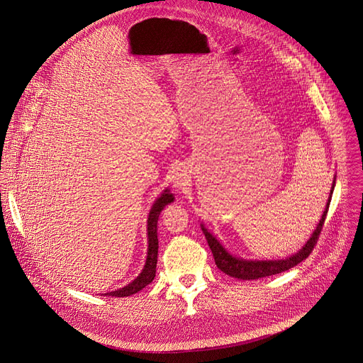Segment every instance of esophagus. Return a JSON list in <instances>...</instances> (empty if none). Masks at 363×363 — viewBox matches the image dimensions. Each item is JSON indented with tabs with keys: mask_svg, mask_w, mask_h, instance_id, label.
Segmentation results:
<instances>
[{
	"mask_svg": "<svg viewBox=\"0 0 363 363\" xmlns=\"http://www.w3.org/2000/svg\"><path fill=\"white\" fill-rule=\"evenodd\" d=\"M189 184V175L186 172V169L179 168L174 175H172V185L177 189H185Z\"/></svg>",
	"mask_w": 363,
	"mask_h": 363,
	"instance_id": "esophagus-1",
	"label": "esophagus"
}]
</instances>
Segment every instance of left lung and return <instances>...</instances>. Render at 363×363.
<instances>
[{
    "mask_svg": "<svg viewBox=\"0 0 363 363\" xmlns=\"http://www.w3.org/2000/svg\"><path fill=\"white\" fill-rule=\"evenodd\" d=\"M335 186V175L333 179V185H331V191H330V196L325 204V208L323 211L322 218L319 221V224L316 225L315 231L312 233L311 238L306 241V243L294 255L285 257V259H279V260H252V259H243L238 257L235 255H231L225 246L218 241L203 224H201V231L207 240V243L211 249L214 262L217 264V267L225 273L230 277L238 279V280H257V279H263L267 276H273V274H279L285 270L292 269L294 266H296L298 263H301L302 260H305L311 252L313 250V246L316 245L318 238L322 233L323 224L328 211V206L331 201L333 196V191Z\"/></svg>",
    "mask_w": 363,
    "mask_h": 363,
    "instance_id": "left-lung-1",
    "label": "left lung"
}]
</instances>
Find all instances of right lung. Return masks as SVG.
<instances>
[{
  "mask_svg": "<svg viewBox=\"0 0 363 363\" xmlns=\"http://www.w3.org/2000/svg\"><path fill=\"white\" fill-rule=\"evenodd\" d=\"M171 201H174V195L169 192V189H165L162 194L160 198H157L156 201L153 203L149 217H147V256H146V262L145 266L140 272V274L133 280L129 282L128 285L122 286L117 291L113 292H107L104 295L108 296H117V298H123V296H129L133 295L136 292H139L140 289H143L146 285H149L150 282L155 280L156 277V266H157V253H159V238H157V221L159 217L162 214V208L169 204Z\"/></svg>",
  "mask_w": 363,
  "mask_h": 363,
  "instance_id": "right-lung-1",
  "label": "right lung"
}]
</instances>
